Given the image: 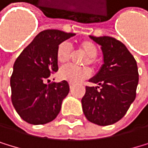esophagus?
<instances>
[{
	"label": "esophagus",
	"mask_w": 148,
	"mask_h": 148,
	"mask_svg": "<svg viewBox=\"0 0 148 148\" xmlns=\"http://www.w3.org/2000/svg\"><path fill=\"white\" fill-rule=\"evenodd\" d=\"M69 86H70V88L72 89V88L73 87V84H72V83H70V84H69Z\"/></svg>",
	"instance_id": "34e87169"
}]
</instances>
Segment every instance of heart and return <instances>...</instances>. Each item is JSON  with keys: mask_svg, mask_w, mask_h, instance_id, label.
Listing matches in <instances>:
<instances>
[{"mask_svg": "<svg viewBox=\"0 0 148 148\" xmlns=\"http://www.w3.org/2000/svg\"><path fill=\"white\" fill-rule=\"evenodd\" d=\"M77 47L81 52L86 54L87 58L84 60V64L95 66L97 64L96 56L98 54V47L96 44L89 40H84L77 43ZM72 47L68 42H61L56 49V60L60 64H66L71 59ZM92 71L89 67H76L67 65L59 71V77L69 83H80L91 76Z\"/></svg>", "mask_w": 148, "mask_h": 148, "instance_id": "obj_1", "label": "heart"}]
</instances>
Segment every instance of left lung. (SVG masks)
<instances>
[{
    "label": "left lung",
    "instance_id": "left-lung-1",
    "mask_svg": "<svg viewBox=\"0 0 148 148\" xmlns=\"http://www.w3.org/2000/svg\"><path fill=\"white\" fill-rule=\"evenodd\" d=\"M102 46L104 64L86 86L82 106L88 121L98 125L116 123L127 112L136 95L138 69L125 45L110 36H90Z\"/></svg>",
    "mask_w": 148,
    "mask_h": 148
}]
</instances>
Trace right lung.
<instances>
[{
	"instance_id": "obj_1",
	"label": "right lung",
	"mask_w": 148,
	"mask_h": 148,
	"mask_svg": "<svg viewBox=\"0 0 148 148\" xmlns=\"http://www.w3.org/2000/svg\"><path fill=\"white\" fill-rule=\"evenodd\" d=\"M75 34L59 30H44L18 56L11 76L12 102L19 116L32 125H43L56 118L62 102L69 93L64 80L50 82L58 71L56 49Z\"/></svg>"
}]
</instances>
